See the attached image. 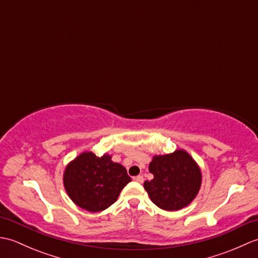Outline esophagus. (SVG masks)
Returning a JSON list of instances; mask_svg holds the SVG:
<instances>
[{
	"instance_id": "obj_1",
	"label": "esophagus",
	"mask_w": 258,
	"mask_h": 258,
	"mask_svg": "<svg viewBox=\"0 0 258 258\" xmlns=\"http://www.w3.org/2000/svg\"><path fill=\"white\" fill-rule=\"evenodd\" d=\"M134 180H136L138 183H143L144 182V177L142 175H139V176H135Z\"/></svg>"
}]
</instances>
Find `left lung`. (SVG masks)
I'll list each match as a JSON object with an SVG mask.
<instances>
[{
  "instance_id": "obj_1",
  "label": "left lung",
  "mask_w": 258,
  "mask_h": 258,
  "mask_svg": "<svg viewBox=\"0 0 258 258\" xmlns=\"http://www.w3.org/2000/svg\"><path fill=\"white\" fill-rule=\"evenodd\" d=\"M149 169L154 178L146 180L144 188L152 202L162 210L178 211L187 206L199 193L201 169L183 150L154 156Z\"/></svg>"
}]
</instances>
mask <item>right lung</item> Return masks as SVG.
<instances>
[{"instance_id":"obj_1","label":"right lung","mask_w":258,"mask_h":258,"mask_svg":"<svg viewBox=\"0 0 258 258\" xmlns=\"http://www.w3.org/2000/svg\"><path fill=\"white\" fill-rule=\"evenodd\" d=\"M126 168L109 155L97 157L84 152L71 162L64 173V186L70 199L92 213L106 210L116 202L120 190L130 183Z\"/></svg>"}]
</instances>
